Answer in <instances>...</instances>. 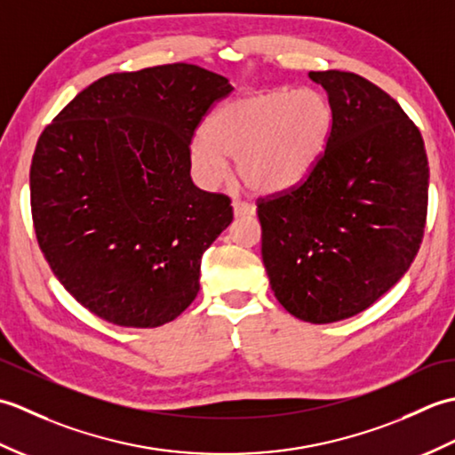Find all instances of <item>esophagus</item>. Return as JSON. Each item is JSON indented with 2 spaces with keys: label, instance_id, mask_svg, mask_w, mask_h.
Listing matches in <instances>:
<instances>
[{
  "label": "esophagus",
  "instance_id": "34e87169",
  "mask_svg": "<svg viewBox=\"0 0 455 455\" xmlns=\"http://www.w3.org/2000/svg\"><path fill=\"white\" fill-rule=\"evenodd\" d=\"M233 211H235V217H250V215H254V212H256V207L252 205V203L235 199L233 201Z\"/></svg>",
  "mask_w": 455,
  "mask_h": 455
}]
</instances>
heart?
<instances>
[{
	"instance_id": "1",
	"label": "heart",
	"mask_w": 455,
	"mask_h": 455,
	"mask_svg": "<svg viewBox=\"0 0 455 455\" xmlns=\"http://www.w3.org/2000/svg\"><path fill=\"white\" fill-rule=\"evenodd\" d=\"M334 108L316 88H277L222 105L191 144V166L201 181L219 183L228 158L250 189L291 188L311 173L328 147Z\"/></svg>"
}]
</instances>
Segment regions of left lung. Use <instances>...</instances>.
Instances as JSON below:
<instances>
[{"mask_svg": "<svg viewBox=\"0 0 455 455\" xmlns=\"http://www.w3.org/2000/svg\"><path fill=\"white\" fill-rule=\"evenodd\" d=\"M334 108L318 166L258 197L262 258L277 301L326 324L371 307L417 256L428 211L424 140L389 93L354 72H311Z\"/></svg>", "mask_w": 455, "mask_h": 455, "instance_id": "obj_1", "label": "left lung"}]
</instances>
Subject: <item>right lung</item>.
Instances as JSON below:
<instances>
[{
	"mask_svg": "<svg viewBox=\"0 0 455 455\" xmlns=\"http://www.w3.org/2000/svg\"><path fill=\"white\" fill-rule=\"evenodd\" d=\"M230 92L225 76L186 62L109 74L38 137L36 243L66 291L103 321L156 328L197 297L201 256L233 207L193 186L189 144Z\"/></svg>",
	"mask_w": 455,
	"mask_h": 455,
	"instance_id": "obj_1",
	"label": "right lung"
}]
</instances>
